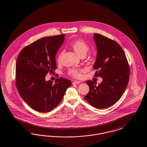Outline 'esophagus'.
<instances>
[{"label": "esophagus", "mask_w": 147, "mask_h": 147, "mask_svg": "<svg viewBox=\"0 0 147 147\" xmlns=\"http://www.w3.org/2000/svg\"><path fill=\"white\" fill-rule=\"evenodd\" d=\"M79 83H80V82H79V81H74V82H72V84H73V85L77 84H79Z\"/></svg>", "instance_id": "34e87169"}]
</instances>
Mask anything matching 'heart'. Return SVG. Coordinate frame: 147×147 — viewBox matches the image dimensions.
I'll return each instance as SVG.
<instances>
[{
	"label": "heart",
	"mask_w": 147,
	"mask_h": 147,
	"mask_svg": "<svg viewBox=\"0 0 147 147\" xmlns=\"http://www.w3.org/2000/svg\"><path fill=\"white\" fill-rule=\"evenodd\" d=\"M70 46L79 56L85 55L89 50L88 45L82 40L77 39L71 41L70 43ZM63 54V51H61L59 53L57 58V62L58 63H61ZM81 71H82L80 69L78 68H71L68 71V74L71 77L80 78L82 76Z\"/></svg>",
	"instance_id": "obj_1"
}]
</instances>
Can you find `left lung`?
I'll return each instance as SVG.
<instances>
[{
	"label": "left lung",
	"instance_id": "1",
	"mask_svg": "<svg viewBox=\"0 0 147 147\" xmlns=\"http://www.w3.org/2000/svg\"><path fill=\"white\" fill-rule=\"evenodd\" d=\"M94 39L97 50L94 76L103 81L98 86L93 81H86L90 90L84 98L94 108L105 109L113 106L123 94L129 80V67L117 42L97 33Z\"/></svg>",
	"mask_w": 147,
	"mask_h": 147
}]
</instances>
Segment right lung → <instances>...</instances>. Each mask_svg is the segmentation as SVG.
Here are the masks:
<instances>
[{"mask_svg":"<svg viewBox=\"0 0 147 147\" xmlns=\"http://www.w3.org/2000/svg\"><path fill=\"white\" fill-rule=\"evenodd\" d=\"M65 34L47 36L25 47L16 63V85L24 102L39 112L51 111L59 105L71 82L63 78L56 82L45 81L49 73L57 65L56 53L65 39Z\"/></svg>","mask_w":147,"mask_h":147,"instance_id":"add662e5","label":"right lung"}]
</instances>
